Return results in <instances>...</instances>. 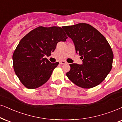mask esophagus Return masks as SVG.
I'll return each instance as SVG.
<instances>
[{
	"label": "esophagus",
	"mask_w": 122,
	"mask_h": 122,
	"mask_svg": "<svg viewBox=\"0 0 122 122\" xmlns=\"http://www.w3.org/2000/svg\"><path fill=\"white\" fill-rule=\"evenodd\" d=\"M66 61H60V64H66Z\"/></svg>",
	"instance_id": "esophagus-1"
}]
</instances>
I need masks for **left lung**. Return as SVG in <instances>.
Returning <instances> with one entry per match:
<instances>
[{"label": "left lung", "mask_w": 122, "mask_h": 122, "mask_svg": "<svg viewBox=\"0 0 122 122\" xmlns=\"http://www.w3.org/2000/svg\"><path fill=\"white\" fill-rule=\"evenodd\" d=\"M72 39L82 64H70L66 75L72 82L84 88L100 84L112 68L114 55L106 38L95 27L85 23L63 26Z\"/></svg>", "instance_id": "8db88e82"}]
</instances>
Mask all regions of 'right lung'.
Listing matches in <instances>:
<instances>
[{"mask_svg": "<svg viewBox=\"0 0 122 122\" xmlns=\"http://www.w3.org/2000/svg\"><path fill=\"white\" fill-rule=\"evenodd\" d=\"M67 38L60 27L39 26L20 41L13 55V68L26 87L36 88L50 79L59 62L51 63L46 57L51 55L59 41Z\"/></svg>", "mask_w": 122, "mask_h": 122, "instance_id": "add662e5", "label": "right lung"}]
</instances>
